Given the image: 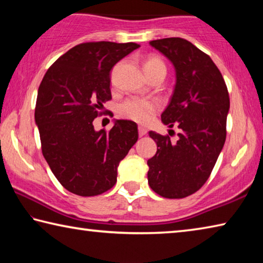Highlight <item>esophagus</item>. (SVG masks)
Returning <instances> with one entry per match:
<instances>
[{
	"label": "esophagus",
	"instance_id": "esophagus-1",
	"mask_svg": "<svg viewBox=\"0 0 263 263\" xmlns=\"http://www.w3.org/2000/svg\"><path fill=\"white\" fill-rule=\"evenodd\" d=\"M138 132H139V136L140 137H144L146 133H147V128H146L145 126L139 125V126H138Z\"/></svg>",
	"mask_w": 263,
	"mask_h": 263
}]
</instances>
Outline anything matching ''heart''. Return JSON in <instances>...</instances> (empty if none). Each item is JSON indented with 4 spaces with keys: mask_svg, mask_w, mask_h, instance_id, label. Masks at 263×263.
<instances>
[{
    "mask_svg": "<svg viewBox=\"0 0 263 263\" xmlns=\"http://www.w3.org/2000/svg\"><path fill=\"white\" fill-rule=\"evenodd\" d=\"M144 68L146 74H151L157 70H164L166 66L163 61L158 55H148L144 61ZM159 104L154 101L142 100V99H130L124 102L119 108V112L122 116L132 121L146 123L149 121L152 115L158 110Z\"/></svg>",
    "mask_w": 263,
    "mask_h": 263,
    "instance_id": "heart-1",
    "label": "heart"
}]
</instances>
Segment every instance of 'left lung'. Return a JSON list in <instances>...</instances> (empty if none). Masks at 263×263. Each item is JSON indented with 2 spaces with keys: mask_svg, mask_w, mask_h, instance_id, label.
Wrapping results in <instances>:
<instances>
[{
  "mask_svg": "<svg viewBox=\"0 0 263 263\" xmlns=\"http://www.w3.org/2000/svg\"><path fill=\"white\" fill-rule=\"evenodd\" d=\"M175 68L176 82L161 115L164 125H177L179 140L154 131L148 135L158 149L148 164V183L166 198L194 194L210 176L226 139L229 91L215 62L182 38L149 42Z\"/></svg>",
  "mask_w": 263,
  "mask_h": 263,
  "instance_id": "left-lung-1",
  "label": "left lung"
}]
</instances>
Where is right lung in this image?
I'll return each instance as SVG.
<instances>
[{
  "mask_svg": "<svg viewBox=\"0 0 263 263\" xmlns=\"http://www.w3.org/2000/svg\"><path fill=\"white\" fill-rule=\"evenodd\" d=\"M140 47L136 43H83L53 64L38 89L34 121L42 151L65 189L79 196L105 193L117 181L119 162L138 140L137 124L115 121L109 132L94 119L111 100L110 70Z\"/></svg>",
  "mask_w": 263,
  "mask_h": 263,
  "instance_id": "right-lung-1",
  "label": "right lung"
}]
</instances>
